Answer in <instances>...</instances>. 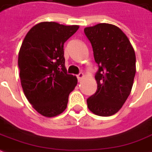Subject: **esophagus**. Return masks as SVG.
<instances>
[{
	"label": "esophagus",
	"instance_id": "34e87169",
	"mask_svg": "<svg viewBox=\"0 0 152 152\" xmlns=\"http://www.w3.org/2000/svg\"><path fill=\"white\" fill-rule=\"evenodd\" d=\"M83 77H84V75H83V73H80V74H78V75H77V78H78V81H81L83 78Z\"/></svg>",
	"mask_w": 152,
	"mask_h": 152
}]
</instances>
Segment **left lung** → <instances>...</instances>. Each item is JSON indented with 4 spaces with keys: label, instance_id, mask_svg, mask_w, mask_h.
I'll return each instance as SVG.
<instances>
[{
    "label": "left lung",
    "instance_id": "left-lung-1",
    "mask_svg": "<svg viewBox=\"0 0 152 152\" xmlns=\"http://www.w3.org/2000/svg\"><path fill=\"white\" fill-rule=\"evenodd\" d=\"M99 66L97 90L87 99L88 110L99 116L119 111L130 95L135 74V53L131 42L118 26L99 23L84 28Z\"/></svg>",
    "mask_w": 152,
    "mask_h": 152
}]
</instances>
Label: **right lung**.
Instances as JSON below:
<instances>
[{"label":"right lung","instance_id":"obj_1","mask_svg":"<svg viewBox=\"0 0 152 152\" xmlns=\"http://www.w3.org/2000/svg\"><path fill=\"white\" fill-rule=\"evenodd\" d=\"M79 26L43 21L26 33L18 54L22 89L42 115L54 117L67 108L69 95L77 85L76 76L65 68L64 44Z\"/></svg>","mask_w":152,"mask_h":152}]
</instances>
